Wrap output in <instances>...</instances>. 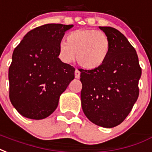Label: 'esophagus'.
<instances>
[{"mask_svg":"<svg viewBox=\"0 0 152 152\" xmlns=\"http://www.w3.org/2000/svg\"><path fill=\"white\" fill-rule=\"evenodd\" d=\"M80 71L78 70V69H76V71H75V77L76 78H80Z\"/></svg>","mask_w":152,"mask_h":152,"instance_id":"34e87169","label":"esophagus"}]
</instances>
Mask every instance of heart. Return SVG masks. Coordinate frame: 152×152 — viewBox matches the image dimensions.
I'll return each mask as SVG.
<instances>
[{
    "mask_svg": "<svg viewBox=\"0 0 152 152\" xmlns=\"http://www.w3.org/2000/svg\"><path fill=\"white\" fill-rule=\"evenodd\" d=\"M111 42L106 34L93 29L72 31L67 35V42L59 45V56L64 63H72L76 58L80 66L87 70L96 69L109 57Z\"/></svg>",
    "mask_w": 152,
    "mask_h": 152,
    "instance_id": "1",
    "label": "heart"
}]
</instances>
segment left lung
Here are the masks:
<instances>
[{"mask_svg": "<svg viewBox=\"0 0 152 152\" xmlns=\"http://www.w3.org/2000/svg\"><path fill=\"white\" fill-rule=\"evenodd\" d=\"M110 40L106 61L93 70L79 69L82 110L94 124L112 128L121 124L139 97L142 69L135 49L115 28L99 26Z\"/></svg>", "mask_w": 152, "mask_h": 152, "instance_id": "obj_1", "label": "left lung"}]
</instances>
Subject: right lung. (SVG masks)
Wrapping results in <instances>:
<instances>
[{
    "label": "right lung",
    "instance_id": "right-lung-1",
    "mask_svg": "<svg viewBox=\"0 0 152 152\" xmlns=\"http://www.w3.org/2000/svg\"><path fill=\"white\" fill-rule=\"evenodd\" d=\"M73 25L46 24L29 31L14 49L9 68L10 102L27 118H46L75 78V68L58 58L59 45Z\"/></svg>",
    "mask_w": 152,
    "mask_h": 152
}]
</instances>
